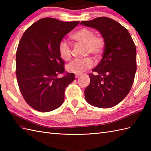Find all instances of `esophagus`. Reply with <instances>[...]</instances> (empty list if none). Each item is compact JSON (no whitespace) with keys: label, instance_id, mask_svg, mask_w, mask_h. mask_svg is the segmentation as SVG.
<instances>
[{"label":"esophagus","instance_id":"esophagus-1","mask_svg":"<svg viewBox=\"0 0 151 151\" xmlns=\"http://www.w3.org/2000/svg\"><path fill=\"white\" fill-rule=\"evenodd\" d=\"M79 76H80V75H79V74H75V78H78Z\"/></svg>","mask_w":151,"mask_h":151}]
</instances>
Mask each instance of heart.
Masks as SVG:
<instances>
[{"mask_svg":"<svg viewBox=\"0 0 151 151\" xmlns=\"http://www.w3.org/2000/svg\"><path fill=\"white\" fill-rule=\"evenodd\" d=\"M72 39L79 43L84 44L85 54H91L95 58H99L103 52L105 47L104 38L100 36H95V32L90 28H82L71 36ZM58 50L61 58L64 60L69 61L72 58V48L70 43L65 40L59 43ZM94 65V62L89 57L82 59H75L69 63L67 69L69 72L81 74L85 72Z\"/></svg>","mask_w":151,"mask_h":151,"instance_id":"heart-1","label":"heart"}]
</instances>
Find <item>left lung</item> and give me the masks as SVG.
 I'll use <instances>...</instances> for the list:
<instances>
[{"label":"left lung","instance_id":"1","mask_svg":"<svg viewBox=\"0 0 151 151\" xmlns=\"http://www.w3.org/2000/svg\"><path fill=\"white\" fill-rule=\"evenodd\" d=\"M81 24L100 32L105 42L100 63L89 74L90 84L84 91L86 100L95 107L108 108L129 94L136 71V48L129 31L106 17L82 21Z\"/></svg>","mask_w":151,"mask_h":151}]
</instances>
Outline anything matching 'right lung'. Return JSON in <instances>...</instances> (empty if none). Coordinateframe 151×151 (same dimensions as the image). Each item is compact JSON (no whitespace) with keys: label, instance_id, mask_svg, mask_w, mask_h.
<instances>
[{"label":"right lung","instance_id":"obj_1","mask_svg":"<svg viewBox=\"0 0 151 151\" xmlns=\"http://www.w3.org/2000/svg\"><path fill=\"white\" fill-rule=\"evenodd\" d=\"M46 17L28 28L16 52V76L19 89L27 103L39 111L59 108L66 87L75 74L65 72L58 45L63 37L79 24ZM63 73L62 78L57 75Z\"/></svg>","mask_w":151,"mask_h":151}]
</instances>
